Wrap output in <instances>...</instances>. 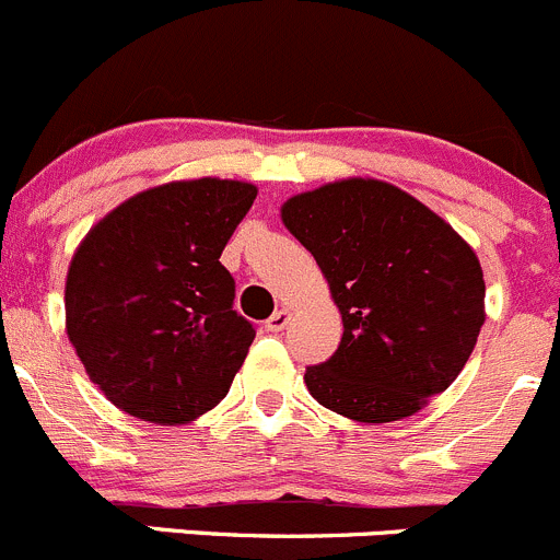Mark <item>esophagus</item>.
I'll return each instance as SVG.
<instances>
[{
	"label": "esophagus",
	"mask_w": 560,
	"mask_h": 560,
	"mask_svg": "<svg viewBox=\"0 0 560 560\" xmlns=\"http://www.w3.org/2000/svg\"><path fill=\"white\" fill-rule=\"evenodd\" d=\"M289 322H291L289 307H280V311H275L269 318H266V329H269V332H280V329H285V324Z\"/></svg>",
	"instance_id": "1"
}]
</instances>
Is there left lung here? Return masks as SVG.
I'll return each instance as SVG.
<instances>
[{"label":"left lung","instance_id":"obj_1","mask_svg":"<svg viewBox=\"0 0 560 560\" xmlns=\"http://www.w3.org/2000/svg\"><path fill=\"white\" fill-rule=\"evenodd\" d=\"M280 217L316 258L343 318L338 351L305 371L311 396L357 423H390L448 390L487 318L470 244L376 178L302 191Z\"/></svg>","mask_w":560,"mask_h":560}]
</instances>
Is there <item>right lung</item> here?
I'll list each match as a JSON object with an SVG mask.
<instances>
[{"instance_id":"obj_1","label":"right lung","mask_w":560,"mask_h":560,"mask_svg":"<svg viewBox=\"0 0 560 560\" xmlns=\"http://www.w3.org/2000/svg\"><path fill=\"white\" fill-rule=\"evenodd\" d=\"M247 180H170L90 228L66 280V332L117 409L189 423L214 409L242 369L253 324L233 311L220 264L253 206Z\"/></svg>"}]
</instances>
